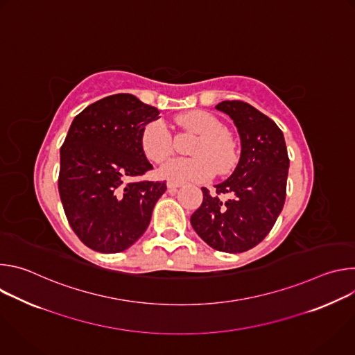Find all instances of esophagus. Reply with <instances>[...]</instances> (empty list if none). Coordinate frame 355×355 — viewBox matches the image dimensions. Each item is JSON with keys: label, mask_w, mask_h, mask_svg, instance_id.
<instances>
[{"label": "esophagus", "mask_w": 355, "mask_h": 355, "mask_svg": "<svg viewBox=\"0 0 355 355\" xmlns=\"http://www.w3.org/2000/svg\"><path fill=\"white\" fill-rule=\"evenodd\" d=\"M181 185H182V184H181V182H177V181H168V182H167V188H168L170 192L177 191Z\"/></svg>", "instance_id": "1"}]
</instances>
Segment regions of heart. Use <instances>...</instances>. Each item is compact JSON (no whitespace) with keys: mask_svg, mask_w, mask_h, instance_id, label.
<instances>
[{"mask_svg":"<svg viewBox=\"0 0 355 355\" xmlns=\"http://www.w3.org/2000/svg\"><path fill=\"white\" fill-rule=\"evenodd\" d=\"M177 123L199 139L191 148L192 159H177L160 168L163 178L177 182H199L209 180L215 171L229 174L234 168L236 144L229 137L227 128L218 118L204 111H189L180 115ZM140 146L146 157L156 164L167 162L174 153L173 135L160 119L143 128Z\"/></svg>","mask_w":355,"mask_h":355,"instance_id":"heart-1","label":"heart"}]
</instances>
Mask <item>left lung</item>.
I'll return each instance as SVG.
<instances>
[{"instance_id": "left-lung-1", "label": "left lung", "mask_w": 355, "mask_h": 355, "mask_svg": "<svg viewBox=\"0 0 355 355\" xmlns=\"http://www.w3.org/2000/svg\"><path fill=\"white\" fill-rule=\"evenodd\" d=\"M215 108L233 119L241 155L233 174L215 185L214 193L202 188L204 200L191 225L212 248L243 252L264 240L284 208L289 157L282 130L254 107L234 99ZM227 193L231 198L223 200Z\"/></svg>"}]
</instances>
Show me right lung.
<instances>
[{
    "label": "right lung",
    "instance_id": "add662e5",
    "mask_svg": "<svg viewBox=\"0 0 355 355\" xmlns=\"http://www.w3.org/2000/svg\"><path fill=\"white\" fill-rule=\"evenodd\" d=\"M159 110L115 94L80 112L60 148L59 193L77 237L99 252L129 248L146 232L166 181H132L153 168L140 146Z\"/></svg>",
    "mask_w": 355,
    "mask_h": 355
}]
</instances>
